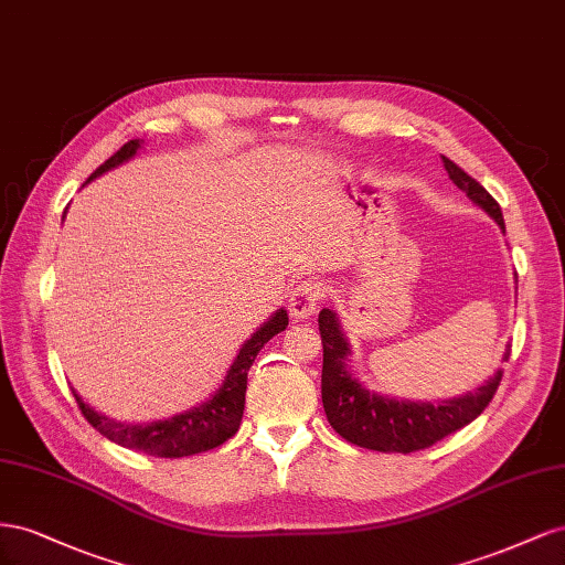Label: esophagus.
Masks as SVG:
<instances>
[{
    "instance_id": "1",
    "label": "esophagus",
    "mask_w": 565,
    "mask_h": 565,
    "mask_svg": "<svg viewBox=\"0 0 565 565\" xmlns=\"http://www.w3.org/2000/svg\"><path fill=\"white\" fill-rule=\"evenodd\" d=\"M321 294H324V288H321L317 281H298L291 288V294H288V312H291L296 319L312 317L319 308Z\"/></svg>"
}]
</instances>
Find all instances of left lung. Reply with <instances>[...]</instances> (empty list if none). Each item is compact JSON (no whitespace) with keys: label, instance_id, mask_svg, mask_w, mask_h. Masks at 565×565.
<instances>
[{"label":"left lung","instance_id":"obj_1","mask_svg":"<svg viewBox=\"0 0 565 565\" xmlns=\"http://www.w3.org/2000/svg\"><path fill=\"white\" fill-rule=\"evenodd\" d=\"M445 170L466 196L478 203L499 227L504 230L502 207L480 186L473 177L466 174L455 160L443 156ZM319 335L324 345V366H321V402L331 428L348 443L376 449V452H402L409 455L416 449H426L438 440L447 438L463 426H469L486 409L502 381V372H497L486 385L476 393H466L455 399L438 402H409L391 399L366 388L352 379L345 360L350 348L338 327L335 312L324 308L319 312ZM511 348L504 352V362L509 360Z\"/></svg>","mask_w":565,"mask_h":565}]
</instances>
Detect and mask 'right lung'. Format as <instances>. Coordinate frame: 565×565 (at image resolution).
I'll use <instances>...</instances> for the list:
<instances>
[{
	"label": "right lung",
	"mask_w": 565,
	"mask_h": 565,
	"mask_svg": "<svg viewBox=\"0 0 565 565\" xmlns=\"http://www.w3.org/2000/svg\"><path fill=\"white\" fill-rule=\"evenodd\" d=\"M139 149V139H130L127 143L113 153L104 166L96 168L89 180L104 174L106 170L116 168L125 160H130ZM87 180V182H89ZM288 327V315L286 310H279L269 321L257 329L244 348L238 350L234 364L230 366L227 376H224L222 388L207 399L205 405L193 407L191 412L177 414L166 422H153V424H120L96 414L89 405L75 395L77 407L83 412L87 422L99 430L104 438L118 443L120 447L137 449V452L151 455V457H163V459H177V457H191L207 452V449H215L222 443H227L232 435L241 426V416H244L246 405V383H248V369L253 366L257 352L265 348L271 335L281 333Z\"/></svg>",
	"instance_id": "add662e5"
}]
</instances>
